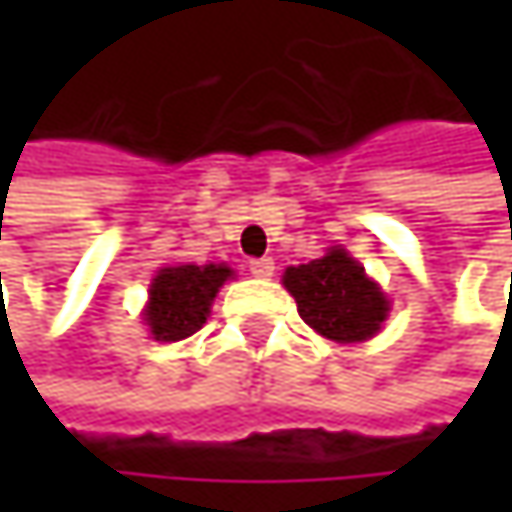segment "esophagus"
<instances>
[{
    "label": "esophagus",
    "instance_id": "34e87169",
    "mask_svg": "<svg viewBox=\"0 0 512 512\" xmlns=\"http://www.w3.org/2000/svg\"><path fill=\"white\" fill-rule=\"evenodd\" d=\"M249 272H252L255 278H269V275L275 272V260H272V257H255V260L249 263Z\"/></svg>",
    "mask_w": 512,
    "mask_h": 512
}]
</instances>
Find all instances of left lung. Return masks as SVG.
I'll return each instance as SVG.
<instances>
[{
    "label": "left lung",
    "mask_w": 512,
    "mask_h": 512,
    "mask_svg": "<svg viewBox=\"0 0 512 512\" xmlns=\"http://www.w3.org/2000/svg\"><path fill=\"white\" fill-rule=\"evenodd\" d=\"M284 287L293 293L299 317L329 341H367L379 332V323L388 314L382 290L344 249L290 266L284 272Z\"/></svg>",
    "instance_id": "left-lung-1"
}]
</instances>
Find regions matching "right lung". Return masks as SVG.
<instances>
[{"instance_id": "obj_1", "label": "right lung", "mask_w": 512, "mask_h": 512, "mask_svg": "<svg viewBox=\"0 0 512 512\" xmlns=\"http://www.w3.org/2000/svg\"><path fill=\"white\" fill-rule=\"evenodd\" d=\"M231 278L222 263L207 266H165L151 284V302L145 308V323L156 341H183L195 335L210 314V302L219 287Z\"/></svg>"}]
</instances>
